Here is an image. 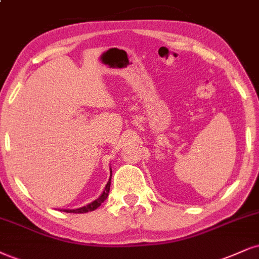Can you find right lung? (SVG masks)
<instances>
[{"label": "right lung", "mask_w": 259, "mask_h": 259, "mask_svg": "<svg viewBox=\"0 0 259 259\" xmlns=\"http://www.w3.org/2000/svg\"><path fill=\"white\" fill-rule=\"evenodd\" d=\"M110 180H111V168H110V178H109V181H108L107 185H105L103 192L100 197L97 198V199H95L94 202H91L90 204H88V205L85 206H81V207H78V209H63L61 211H65V212H73V213H84V212H89V211H94V210L97 209L98 206L101 205L102 203L104 202L105 199H107L108 194H109V190H110Z\"/></svg>", "instance_id": "obj_1"}]
</instances>
